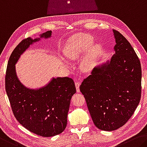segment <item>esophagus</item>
<instances>
[{
    "label": "esophagus",
    "mask_w": 147,
    "mask_h": 147,
    "mask_svg": "<svg viewBox=\"0 0 147 147\" xmlns=\"http://www.w3.org/2000/svg\"><path fill=\"white\" fill-rule=\"evenodd\" d=\"M75 86H76V91H77V92H80V82L78 80H76L75 81Z\"/></svg>",
    "instance_id": "34e87169"
}]
</instances>
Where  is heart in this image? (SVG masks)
I'll list each match as a JSON object with an SVG mask.
<instances>
[{
	"mask_svg": "<svg viewBox=\"0 0 147 147\" xmlns=\"http://www.w3.org/2000/svg\"><path fill=\"white\" fill-rule=\"evenodd\" d=\"M94 40L89 34H78L68 42L65 48V55L69 60L74 61L84 53L80 67L84 72H90L94 68L95 62L101 50L99 44H92Z\"/></svg>",
	"mask_w": 147,
	"mask_h": 147,
	"instance_id": "obj_1",
	"label": "heart"
}]
</instances>
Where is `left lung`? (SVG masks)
Returning a JSON list of instances; mask_svg holds the SVG:
<instances>
[{
	"instance_id": "1",
	"label": "left lung",
	"mask_w": 147,
	"mask_h": 147,
	"mask_svg": "<svg viewBox=\"0 0 147 147\" xmlns=\"http://www.w3.org/2000/svg\"><path fill=\"white\" fill-rule=\"evenodd\" d=\"M113 31L115 53L110 61L95 67L80 86L95 125L107 131L127 122L141 94L140 61L127 39L116 30Z\"/></svg>"
}]
</instances>
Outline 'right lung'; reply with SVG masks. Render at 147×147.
<instances>
[{"mask_svg": "<svg viewBox=\"0 0 147 147\" xmlns=\"http://www.w3.org/2000/svg\"><path fill=\"white\" fill-rule=\"evenodd\" d=\"M52 34L48 31L21 42L10 55L5 78L6 94L16 119L29 131L45 137L61 134L66 127L71 99L76 93L74 81L69 77H52L40 88H27L18 78L16 64L30 46L50 38Z\"/></svg>", "mask_w": 147, "mask_h": 147, "instance_id": "obj_1", "label": "right lung"}]
</instances>
